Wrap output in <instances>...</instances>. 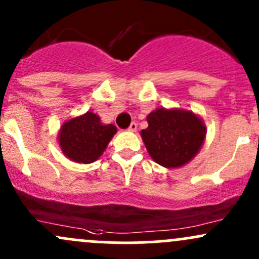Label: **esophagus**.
Wrapping results in <instances>:
<instances>
[{
  "label": "esophagus",
  "mask_w": 259,
  "mask_h": 259,
  "mask_svg": "<svg viewBox=\"0 0 259 259\" xmlns=\"http://www.w3.org/2000/svg\"><path fill=\"white\" fill-rule=\"evenodd\" d=\"M137 129H138V124L135 121H133L132 124H130V126H129V132H137Z\"/></svg>",
  "instance_id": "esophagus-1"
}]
</instances>
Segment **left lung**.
<instances>
[{
  "mask_svg": "<svg viewBox=\"0 0 259 259\" xmlns=\"http://www.w3.org/2000/svg\"><path fill=\"white\" fill-rule=\"evenodd\" d=\"M146 120L149 126L141 130V138L152 160L164 167L190 162L205 141V124L190 110L159 108Z\"/></svg>",
  "mask_w": 259,
  "mask_h": 259,
  "instance_id": "8db88e82",
  "label": "left lung"
}]
</instances>
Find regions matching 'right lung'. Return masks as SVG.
Returning a JSON list of instances; mask_svg holds the SVG:
<instances>
[{
  "instance_id": "add662e5",
  "label": "right lung",
  "mask_w": 259,
  "mask_h": 259,
  "mask_svg": "<svg viewBox=\"0 0 259 259\" xmlns=\"http://www.w3.org/2000/svg\"><path fill=\"white\" fill-rule=\"evenodd\" d=\"M115 133L113 124H103L97 114L87 111L62 125L58 143L69 160L91 164L102 156Z\"/></svg>"
}]
</instances>
